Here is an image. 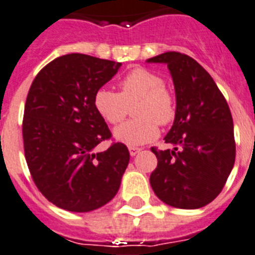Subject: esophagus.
Returning a JSON list of instances; mask_svg holds the SVG:
<instances>
[{
    "label": "esophagus",
    "instance_id": "34e87169",
    "mask_svg": "<svg viewBox=\"0 0 255 255\" xmlns=\"http://www.w3.org/2000/svg\"><path fill=\"white\" fill-rule=\"evenodd\" d=\"M129 154H131L132 157L136 156L137 153H140V150H141V148H137V146H129Z\"/></svg>",
    "mask_w": 255,
    "mask_h": 255
}]
</instances>
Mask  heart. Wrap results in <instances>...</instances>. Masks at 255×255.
I'll return each mask as SVG.
<instances>
[{"mask_svg":"<svg viewBox=\"0 0 255 255\" xmlns=\"http://www.w3.org/2000/svg\"><path fill=\"white\" fill-rule=\"evenodd\" d=\"M136 119L114 129V138L128 146L144 145L158 136V126L174 121L177 102L174 93L163 84L160 73L148 68H134L121 81V93L98 89L93 98L95 111L109 124H118L133 105Z\"/></svg>","mask_w":255,"mask_h":255,"instance_id":"b5f03b06","label":"heart"}]
</instances>
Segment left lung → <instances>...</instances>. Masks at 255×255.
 I'll return each mask as SVG.
<instances>
[{"instance_id": "obj_1", "label": "left lung", "mask_w": 255, "mask_h": 255, "mask_svg": "<svg viewBox=\"0 0 255 255\" xmlns=\"http://www.w3.org/2000/svg\"><path fill=\"white\" fill-rule=\"evenodd\" d=\"M148 63L167 64L174 82L177 114L158 163L149 182L167 206L195 210L207 206L224 187L236 158L233 119L224 95L198 61L179 52H165Z\"/></svg>"}]
</instances>
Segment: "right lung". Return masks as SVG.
<instances>
[{
  "label": "right lung",
  "mask_w": 255,
  "mask_h": 255,
  "mask_svg": "<svg viewBox=\"0 0 255 255\" xmlns=\"http://www.w3.org/2000/svg\"><path fill=\"white\" fill-rule=\"evenodd\" d=\"M121 65L69 53L47 64L31 84L22 124L24 157L39 191L59 208L94 211L121 187L129 152L122 142L94 152L111 132L93 105L95 92Z\"/></svg>",
  "instance_id": "add662e5"
}]
</instances>
